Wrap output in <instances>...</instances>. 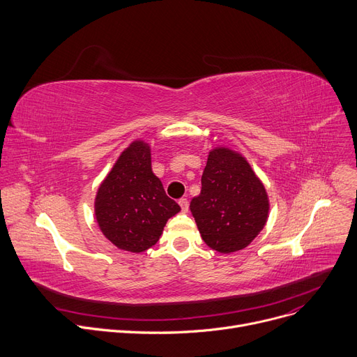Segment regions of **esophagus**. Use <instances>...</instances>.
<instances>
[{
	"instance_id": "34e87169",
	"label": "esophagus",
	"mask_w": 357,
	"mask_h": 357,
	"mask_svg": "<svg viewBox=\"0 0 357 357\" xmlns=\"http://www.w3.org/2000/svg\"><path fill=\"white\" fill-rule=\"evenodd\" d=\"M178 204L181 205L182 212H188V209H189V202H188V199H186V198H181Z\"/></svg>"
}]
</instances>
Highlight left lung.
Instances as JSON below:
<instances>
[{
  "instance_id": "left-lung-1",
  "label": "left lung",
  "mask_w": 357,
  "mask_h": 357,
  "mask_svg": "<svg viewBox=\"0 0 357 357\" xmlns=\"http://www.w3.org/2000/svg\"><path fill=\"white\" fill-rule=\"evenodd\" d=\"M201 194L191 212L205 244L229 254L245 248L264 228L268 198L250 163L227 148L209 152L201 179Z\"/></svg>"
}]
</instances>
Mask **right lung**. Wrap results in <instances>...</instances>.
Masks as SVG:
<instances>
[{"mask_svg":"<svg viewBox=\"0 0 357 357\" xmlns=\"http://www.w3.org/2000/svg\"><path fill=\"white\" fill-rule=\"evenodd\" d=\"M181 206L165 194L152 172L151 148L136 140L122 152L100 185L94 212L106 238L117 248L142 252L155 245Z\"/></svg>","mask_w":357,"mask_h":357,"instance_id":"right-lung-1","label":"right lung"}]
</instances>
